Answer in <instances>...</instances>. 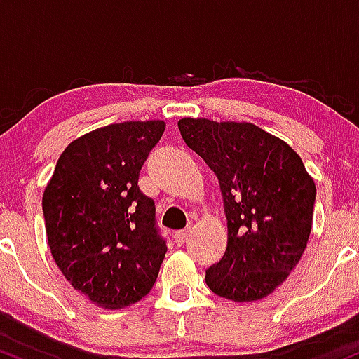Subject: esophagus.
<instances>
[{
    "label": "esophagus",
    "instance_id": "34e87169",
    "mask_svg": "<svg viewBox=\"0 0 359 359\" xmlns=\"http://www.w3.org/2000/svg\"><path fill=\"white\" fill-rule=\"evenodd\" d=\"M188 237H190V231H180L175 233V243L178 245H183L184 243L188 241Z\"/></svg>",
    "mask_w": 359,
    "mask_h": 359
}]
</instances>
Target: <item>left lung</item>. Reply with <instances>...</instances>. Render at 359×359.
<instances>
[{
  "label": "left lung",
  "mask_w": 359,
  "mask_h": 359,
  "mask_svg": "<svg viewBox=\"0 0 359 359\" xmlns=\"http://www.w3.org/2000/svg\"><path fill=\"white\" fill-rule=\"evenodd\" d=\"M178 127L222 191L227 248L205 273L208 288L233 302L264 299L287 280L307 248L313 178L285 140L251 122L184 116Z\"/></svg>",
  "instance_id": "left-lung-1"
}]
</instances>
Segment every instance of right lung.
I'll use <instances>...</instances> for the list:
<instances>
[{
  "mask_svg": "<svg viewBox=\"0 0 359 359\" xmlns=\"http://www.w3.org/2000/svg\"><path fill=\"white\" fill-rule=\"evenodd\" d=\"M163 120L95 128L64 149L42 196L50 255L91 304L123 309L151 292L168 248L139 172Z\"/></svg>",
  "mask_w": 359,
  "mask_h": 359,
  "instance_id": "1",
  "label": "right lung"
}]
</instances>
